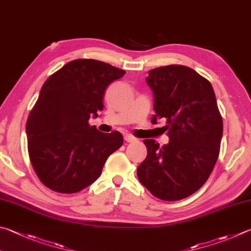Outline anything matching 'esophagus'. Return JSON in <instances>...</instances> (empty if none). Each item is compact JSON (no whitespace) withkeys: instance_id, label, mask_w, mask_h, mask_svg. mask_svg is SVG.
Segmentation results:
<instances>
[{"instance_id":"esophagus-1","label":"esophagus","mask_w":251,"mask_h":251,"mask_svg":"<svg viewBox=\"0 0 251 251\" xmlns=\"http://www.w3.org/2000/svg\"><path fill=\"white\" fill-rule=\"evenodd\" d=\"M124 139H125V141H127V143H135V141L137 140L135 137H133V136H130V135H125Z\"/></svg>"}]
</instances>
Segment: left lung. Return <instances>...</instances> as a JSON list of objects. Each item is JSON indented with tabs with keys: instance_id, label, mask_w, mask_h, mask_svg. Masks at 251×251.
<instances>
[{
	"instance_id": "obj_1",
	"label": "left lung",
	"mask_w": 251,
	"mask_h": 251,
	"mask_svg": "<svg viewBox=\"0 0 251 251\" xmlns=\"http://www.w3.org/2000/svg\"><path fill=\"white\" fill-rule=\"evenodd\" d=\"M153 93L152 124L166 120L169 143L145 139L147 157L137 168L140 183L153 197L177 201L206 182L220 153L223 121L209 81L189 67L171 65L148 71Z\"/></svg>"
}]
</instances>
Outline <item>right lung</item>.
Listing matches in <instances>:
<instances>
[{
  "label": "right lung",
  "mask_w": 251,
  "mask_h": 251,
  "mask_svg": "<svg viewBox=\"0 0 251 251\" xmlns=\"http://www.w3.org/2000/svg\"><path fill=\"white\" fill-rule=\"evenodd\" d=\"M126 72L103 61L76 59L45 82L26 123L31 165L39 180L59 193H76L101 176L123 145L120 131L89 125L103 110L107 85Z\"/></svg>",
  "instance_id": "1"
}]
</instances>
